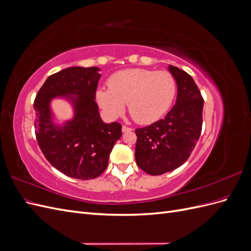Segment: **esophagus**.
I'll use <instances>...</instances> for the list:
<instances>
[{
    "label": "esophagus",
    "mask_w": 251,
    "mask_h": 251,
    "mask_svg": "<svg viewBox=\"0 0 251 251\" xmlns=\"http://www.w3.org/2000/svg\"><path fill=\"white\" fill-rule=\"evenodd\" d=\"M132 131V127L130 126H123V132L126 133V132H130Z\"/></svg>",
    "instance_id": "1"
}]
</instances>
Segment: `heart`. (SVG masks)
Returning <instances> with one entry per match:
<instances>
[{
	"instance_id": "b5f03b06",
	"label": "heart",
	"mask_w": 251,
	"mask_h": 251,
	"mask_svg": "<svg viewBox=\"0 0 251 251\" xmlns=\"http://www.w3.org/2000/svg\"><path fill=\"white\" fill-rule=\"evenodd\" d=\"M109 89L96 91V100L109 117L123 115L126 104L132 118L147 125L158 120L169 110L176 95V82L169 72L126 69L114 73Z\"/></svg>"
}]
</instances>
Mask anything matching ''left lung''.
Instances as JSON below:
<instances>
[{
	"mask_svg": "<svg viewBox=\"0 0 251 251\" xmlns=\"http://www.w3.org/2000/svg\"><path fill=\"white\" fill-rule=\"evenodd\" d=\"M177 82V100L163 119L136 128L135 159L151 176L176 170L191 156L202 131L203 97L193 77L170 65Z\"/></svg>",
	"mask_w": 251,
	"mask_h": 251,
	"instance_id": "obj_1",
	"label": "left lung"
}]
</instances>
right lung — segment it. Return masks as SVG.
Listing matches in <instances>:
<instances>
[{
	"label": "right lung",
	"instance_id": "1",
	"mask_svg": "<svg viewBox=\"0 0 251 251\" xmlns=\"http://www.w3.org/2000/svg\"><path fill=\"white\" fill-rule=\"evenodd\" d=\"M97 67H70L50 75L34 100L35 137L47 160L66 176L89 180L104 172L121 125L104 124L95 101L100 78ZM72 100L75 117L63 126L52 124L50 101L54 97Z\"/></svg>",
	"mask_w": 251,
	"mask_h": 251
}]
</instances>
